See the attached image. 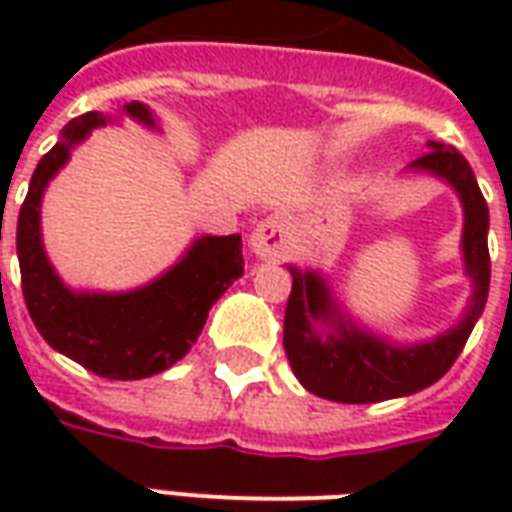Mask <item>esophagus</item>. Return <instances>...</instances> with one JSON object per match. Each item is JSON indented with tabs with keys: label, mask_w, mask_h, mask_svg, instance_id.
<instances>
[{
	"label": "esophagus",
	"mask_w": 512,
	"mask_h": 512,
	"mask_svg": "<svg viewBox=\"0 0 512 512\" xmlns=\"http://www.w3.org/2000/svg\"><path fill=\"white\" fill-rule=\"evenodd\" d=\"M249 246L260 260H282L290 249V235L282 216H268L249 235Z\"/></svg>",
	"instance_id": "34e87169"
}]
</instances>
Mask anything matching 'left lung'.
Instances as JSON below:
<instances>
[{
    "label": "left lung",
    "instance_id": "left-lung-1",
    "mask_svg": "<svg viewBox=\"0 0 512 512\" xmlns=\"http://www.w3.org/2000/svg\"><path fill=\"white\" fill-rule=\"evenodd\" d=\"M447 183L463 208L461 260L472 296L461 321L430 340L397 343L356 321L321 268L288 263L293 290L285 310V354L301 386L334 403H378L436 384L480 321L491 285L488 205L469 161L444 142L428 139V153L406 167Z\"/></svg>",
    "mask_w": 512,
    "mask_h": 512
}]
</instances>
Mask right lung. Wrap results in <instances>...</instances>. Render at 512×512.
<instances>
[{"mask_svg":"<svg viewBox=\"0 0 512 512\" xmlns=\"http://www.w3.org/2000/svg\"><path fill=\"white\" fill-rule=\"evenodd\" d=\"M123 117L161 131L150 106L139 101L123 104L117 115L87 112L62 128L60 142L40 158L29 180L27 200L18 213L16 252L24 301L43 340L95 376L139 381L164 373L189 354L213 304L235 279L244 277V255L241 235H197L167 271L139 288L82 290L57 274L43 246V194L95 128Z\"/></svg>","mask_w":512,"mask_h":512,"instance_id":"1","label":"right lung"}]
</instances>
